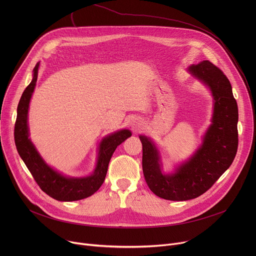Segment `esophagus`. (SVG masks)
Here are the masks:
<instances>
[{
  "mask_svg": "<svg viewBox=\"0 0 256 256\" xmlns=\"http://www.w3.org/2000/svg\"><path fill=\"white\" fill-rule=\"evenodd\" d=\"M132 128H138V126H140V124H138V122H136V120H134V122H132Z\"/></svg>",
  "mask_w": 256,
  "mask_h": 256,
  "instance_id": "1",
  "label": "esophagus"
}]
</instances>
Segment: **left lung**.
<instances>
[{
  "instance_id": "left-lung-1",
  "label": "left lung",
  "mask_w": 256,
  "mask_h": 256,
  "mask_svg": "<svg viewBox=\"0 0 256 256\" xmlns=\"http://www.w3.org/2000/svg\"><path fill=\"white\" fill-rule=\"evenodd\" d=\"M188 70L210 88L214 100L212 124L200 148L174 174L165 175L155 144L147 136H140L144 180L157 196L168 200H188L204 194L230 167L238 148V106L230 81L210 60L192 64Z\"/></svg>"
}]
</instances>
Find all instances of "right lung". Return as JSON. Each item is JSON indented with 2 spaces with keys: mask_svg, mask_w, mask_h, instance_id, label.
Segmentation results:
<instances>
[{
  "mask_svg": "<svg viewBox=\"0 0 256 256\" xmlns=\"http://www.w3.org/2000/svg\"><path fill=\"white\" fill-rule=\"evenodd\" d=\"M40 64L33 70V79L24 90L17 108L14 138L17 151L30 171L36 184L50 198L60 202H72L86 198L95 194L105 179L109 161L118 146L132 136L128 130H122L103 138L99 147L97 165L94 173L86 178L66 177L44 163L28 138L27 114L31 95L38 81Z\"/></svg>",
  "mask_w": 256,
  "mask_h": 256,
  "instance_id": "obj_1",
  "label": "right lung"
}]
</instances>
